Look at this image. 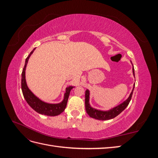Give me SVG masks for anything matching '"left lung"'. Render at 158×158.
<instances>
[{
    "instance_id": "obj_1",
    "label": "left lung",
    "mask_w": 158,
    "mask_h": 158,
    "mask_svg": "<svg viewBox=\"0 0 158 158\" xmlns=\"http://www.w3.org/2000/svg\"><path fill=\"white\" fill-rule=\"evenodd\" d=\"M133 65V64H132ZM132 72H133V74L134 76L135 77V69H134V66L132 67ZM135 84H134L133 89L132 90V92L129 95V97L128 99L126 100V101L122 103L121 104L118 105L117 107H114L111 109L109 110V111H101V110H98L95 109L93 107L90 106L89 105V91L88 89H86L85 91V111H86L87 113L88 114V115L94 118L98 119V120H109V119L113 118L117 115H118L123 111L125 109V108L128 106V105L130 103L132 95L133 94V91L134 88H135Z\"/></svg>"
}]
</instances>
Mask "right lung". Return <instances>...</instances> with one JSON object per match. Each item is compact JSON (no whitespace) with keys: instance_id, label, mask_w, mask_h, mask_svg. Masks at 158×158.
I'll use <instances>...</instances> for the list:
<instances>
[{"instance_id":"add662e5","label":"right lung","mask_w":158,"mask_h":158,"mask_svg":"<svg viewBox=\"0 0 158 158\" xmlns=\"http://www.w3.org/2000/svg\"><path fill=\"white\" fill-rule=\"evenodd\" d=\"M35 49V48L33 49V51L30 52V54L28 55V56L26 58L24 67H23L22 73V90L23 95L28 105L38 113L47 116L59 115V114H60L61 113H63L64 111V109L66 107V105H67L70 92L71 89L74 87L70 85V86L66 88V92L64 95V99L63 100V102L59 103H48L41 101V99L36 97L35 95L31 92V90L28 88L26 84L25 76L26 68L28 60H29L30 56L33 53V52L34 51Z\"/></svg>"}]
</instances>
